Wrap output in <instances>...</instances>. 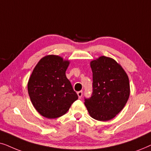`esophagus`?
<instances>
[{
  "label": "esophagus",
  "mask_w": 151,
  "mask_h": 151,
  "mask_svg": "<svg viewBox=\"0 0 151 151\" xmlns=\"http://www.w3.org/2000/svg\"><path fill=\"white\" fill-rule=\"evenodd\" d=\"M77 94H78V96H79V99H81V96H82V94H83V91H79L77 92Z\"/></svg>",
  "instance_id": "34e87169"
}]
</instances>
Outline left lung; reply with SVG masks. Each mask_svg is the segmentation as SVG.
Here are the masks:
<instances>
[{
  "label": "left lung",
  "instance_id": "obj_1",
  "mask_svg": "<svg viewBox=\"0 0 151 151\" xmlns=\"http://www.w3.org/2000/svg\"><path fill=\"white\" fill-rule=\"evenodd\" d=\"M92 94L85 105L92 118L108 121L123 109L129 98L130 84L124 70L115 60L104 56L90 62Z\"/></svg>",
  "mask_w": 151,
  "mask_h": 151
}]
</instances>
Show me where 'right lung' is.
I'll return each mask as SVG.
<instances>
[{
	"instance_id": "add662e5",
	"label": "right lung",
	"mask_w": 151,
	"mask_h": 151,
	"mask_svg": "<svg viewBox=\"0 0 151 151\" xmlns=\"http://www.w3.org/2000/svg\"><path fill=\"white\" fill-rule=\"evenodd\" d=\"M70 64L59 56L47 55L40 60L27 83L29 96L36 110L45 117L55 119L65 114L78 99L67 79Z\"/></svg>"
}]
</instances>
